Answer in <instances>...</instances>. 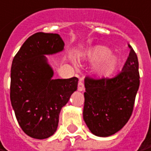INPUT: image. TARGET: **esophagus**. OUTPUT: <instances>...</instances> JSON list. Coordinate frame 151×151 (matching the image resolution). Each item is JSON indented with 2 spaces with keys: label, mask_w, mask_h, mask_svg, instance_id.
<instances>
[{
  "label": "esophagus",
  "mask_w": 151,
  "mask_h": 151,
  "mask_svg": "<svg viewBox=\"0 0 151 151\" xmlns=\"http://www.w3.org/2000/svg\"><path fill=\"white\" fill-rule=\"evenodd\" d=\"M77 89L79 91H84V89H85V86L83 85V83L81 81H79L78 83V87Z\"/></svg>",
  "instance_id": "esophagus-1"
}]
</instances>
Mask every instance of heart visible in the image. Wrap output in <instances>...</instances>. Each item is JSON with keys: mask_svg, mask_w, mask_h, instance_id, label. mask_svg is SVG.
Listing matches in <instances>:
<instances>
[{"mask_svg": "<svg viewBox=\"0 0 151 151\" xmlns=\"http://www.w3.org/2000/svg\"><path fill=\"white\" fill-rule=\"evenodd\" d=\"M88 58L90 62L97 63L94 71L99 76H108L117 66V58L111 54V51L104 46H98L89 51Z\"/></svg>", "mask_w": 151, "mask_h": 151, "instance_id": "obj_1", "label": "heart"}]
</instances>
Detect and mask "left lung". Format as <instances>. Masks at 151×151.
Returning <instances> with one entry per match:
<instances>
[{
	"label": "left lung",
	"instance_id": "8db88e82",
	"mask_svg": "<svg viewBox=\"0 0 151 151\" xmlns=\"http://www.w3.org/2000/svg\"><path fill=\"white\" fill-rule=\"evenodd\" d=\"M120 73L112 78L85 79L83 117L90 132L109 137L121 130L132 116L140 86L139 63L132 46Z\"/></svg>",
	"mask_w": 151,
	"mask_h": 151
}]
</instances>
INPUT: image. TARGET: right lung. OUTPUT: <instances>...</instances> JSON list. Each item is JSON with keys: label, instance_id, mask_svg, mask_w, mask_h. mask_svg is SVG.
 Masks as SVG:
<instances>
[{"label": "right lung", "instance_id": "obj_1", "mask_svg": "<svg viewBox=\"0 0 151 151\" xmlns=\"http://www.w3.org/2000/svg\"><path fill=\"white\" fill-rule=\"evenodd\" d=\"M64 47L58 34L38 32L24 42L10 70V101L24 132L46 139L57 131L59 114L77 89L78 78L52 79L53 70L44 55Z\"/></svg>", "mask_w": 151, "mask_h": 151}]
</instances>
